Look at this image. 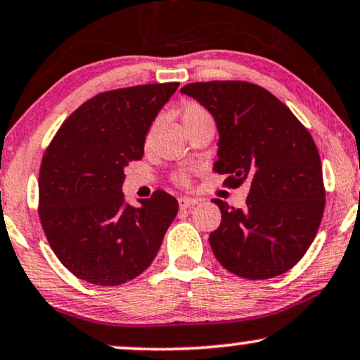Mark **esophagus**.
<instances>
[{"label":"esophagus","mask_w":360,"mask_h":360,"mask_svg":"<svg viewBox=\"0 0 360 360\" xmlns=\"http://www.w3.org/2000/svg\"><path fill=\"white\" fill-rule=\"evenodd\" d=\"M195 204H198V199H194V198H188V195H184V198H179V207L181 209L194 207Z\"/></svg>","instance_id":"obj_1"}]
</instances>
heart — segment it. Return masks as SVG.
Segmentation results:
<instances>
[{"instance_id":"obj_1","label":"heart","mask_w":360,"mask_h":360,"mask_svg":"<svg viewBox=\"0 0 360 360\" xmlns=\"http://www.w3.org/2000/svg\"><path fill=\"white\" fill-rule=\"evenodd\" d=\"M210 118V115L207 110H205L202 105L195 103V102H189L183 107V112H181V120H183L184 127L188 128L191 124L200 122V120ZM179 181H186V176H179Z\"/></svg>"}]
</instances>
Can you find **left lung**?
I'll return each mask as SVG.
<instances>
[{
  "label": "left lung",
  "instance_id": "1",
  "mask_svg": "<svg viewBox=\"0 0 360 360\" xmlns=\"http://www.w3.org/2000/svg\"><path fill=\"white\" fill-rule=\"evenodd\" d=\"M181 92L215 120L214 171L227 174L224 184H250L245 207L214 199L222 212L209 236L215 258L247 280L288 271L313 243L326 204L321 158L309 131L260 85L214 80L188 84Z\"/></svg>",
  "mask_w": 360,
  "mask_h": 360
}]
</instances>
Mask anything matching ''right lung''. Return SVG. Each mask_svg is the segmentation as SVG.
Masks as SVG:
<instances>
[{"instance_id": "right-lung-1", "label": "right lung", "mask_w": 360, "mask_h": 360, "mask_svg": "<svg viewBox=\"0 0 360 360\" xmlns=\"http://www.w3.org/2000/svg\"><path fill=\"white\" fill-rule=\"evenodd\" d=\"M179 84L110 90L80 105L42 156L39 219L49 245L70 273L117 286L155 260L177 200L158 189L133 207L124 200V167L145 153L156 115Z\"/></svg>"}]
</instances>
